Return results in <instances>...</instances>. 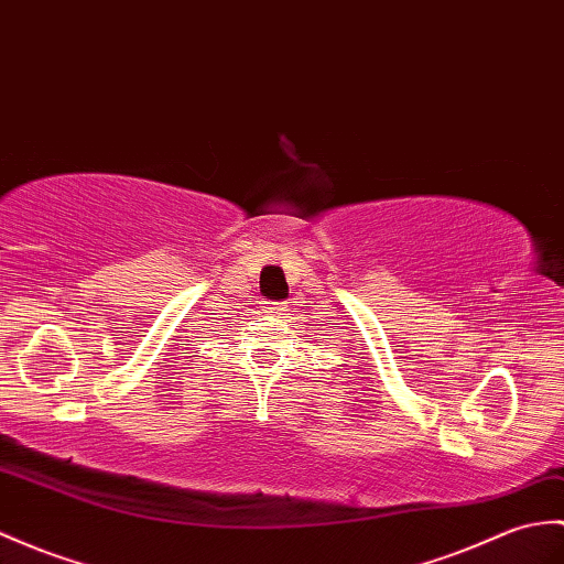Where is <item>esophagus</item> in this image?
Instances as JSON below:
<instances>
[{
  "mask_svg": "<svg viewBox=\"0 0 564 564\" xmlns=\"http://www.w3.org/2000/svg\"><path fill=\"white\" fill-rule=\"evenodd\" d=\"M267 312L281 314V312H285V303H283V300H276V303H267Z\"/></svg>",
  "mask_w": 564,
  "mask_h": 564,
  "instance_id": "esophagus-1",
  "label": "esophagus"
}]
</instances>
